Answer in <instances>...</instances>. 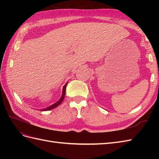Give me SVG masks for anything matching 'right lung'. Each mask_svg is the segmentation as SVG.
Masks as SVG:
<instances>
[{"label":"right lung","mask_w":159,"mask_h":159,"mask_svg":"<svg viewBox=\"0 0 159 159\" xmlns=\"http://www.w3.org/2000/svg\"><path fill=\"white\" fill-rule=\"evenodd\" d=\"M67 83H66V85L63 86V92H62V96H61V98H60L58 101H57V102H55V103H54L53 104H52V105H50V106H49L48 107H47V108H45V109H40L39 111H49V110H51V109H55V107H58V106L59 105V104L62 102V101H63V99H64V97H65V94H66V88Z\"/></svg>","instance_id":"obj_1"}]
</instances>
